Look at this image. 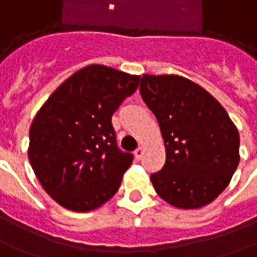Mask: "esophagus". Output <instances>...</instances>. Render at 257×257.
<instances>
[{"instance_id": "obj_1", "label": "esophagus", "mask_w": 257, "mask_h": 257, "mask_svg": "<svg viewBox=\"0 0 257 257\" xmlns=\"http://www.w3.org/2000/svg\"><path fill=\"white\" fill-rule=\"evenodd\" d=\"M135 159L136 160H141L142 156H143V149L142 147H138L136 150H135Z\"/></svg>"}]
</instances>
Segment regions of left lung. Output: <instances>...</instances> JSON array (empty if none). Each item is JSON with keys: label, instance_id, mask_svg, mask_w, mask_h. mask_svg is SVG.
Returning <instances> with one entry per match:
<instances>
[{"label": "left lung", "instance_id": "obj_1", "mask_svg": "<svg viewBox=\"0 0 257 257\" xmlns=\"http://www.w3.org/2000/svg\"><path fill=\"white\" fill-rule=\"evenodd\" d=\"M143 101L159 121L166 164L150 175L167 203L197 209L213 202L239 164V134L210 93L177 75H143Z\"/></svg>", "mask_w": 257, "mask_h": 257}]
</instances>
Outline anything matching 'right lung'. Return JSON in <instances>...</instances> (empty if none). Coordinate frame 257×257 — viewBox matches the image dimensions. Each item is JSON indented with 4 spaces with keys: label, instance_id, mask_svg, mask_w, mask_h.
I'll return each instance as SVG.
<instances>
[{
    "label": "right lung",
    "instance_id": "add662e5",
    "mask_svg": "<svg viewBox=\"0 0 257 257\" xmlns=\"http://www.w3.org/2000/svg\"><path fill=\"white\" fill-rule=\"evenodd\" d=\"M139 76L89 65L73 73L36 114L29 160L41 186L62 207L90 211L114 196L134 154L119 150L111 116Z\"/></svg>",
    "mask_w": 257,
    "mask_h": 257
}]
</instances>
